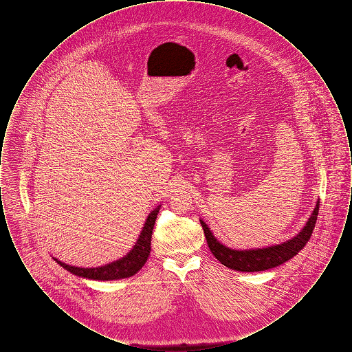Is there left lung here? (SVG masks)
I'll list each match as a JSON object with an SVG mask.
<instances>
[{
    "mask_svg": "<svg viewBox=\"0 0 352 352\" xmlns=\"http://www.w3.org/2000/svg\"><path fill=\"white\" fill-rule=\"evenodd\" d=\"M318 211L319 201H317V206L311 217L307 220L306 226L303 227L301 232L294 236L293 239L285 241L283 244L272 245L268 248L248 250V251L231 250L220 244L203 220H201V224L210 251L212 252V254L223 265L239 272H261V270H267V269L274 268L284 264L301 251L313 234V230L317 223Z\"/></svg>",
    "mask_w": 352,
    "mask_h": 352,
    "instance_id": "1",
    "label": "left lung"
}]
</instances>
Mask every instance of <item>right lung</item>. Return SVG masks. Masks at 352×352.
I'll return each mask as SVG.
<instances>
[{
  "label": "right lung",
  "mask_w": 352,
  "mask_h": 352,
  "mask_svg": "<svg viewBox=\"0 0 352 352\" xmlns=\"http://www.w3.org/2000/svg\"><path fill=\"white\" fill-rule=\"evenodd\" d=\"M160 207L161 206L154 208L149 214L133 250L118 261H113L111 264L98 267V268H78V267L67 265V264L59 261L58 258H54V260L60 267L71 272L72 274L84 277V278H89V280L108 281V280H120V278L131 277L144 267V264L146 263V260L151 254V232H153V227H154L157 215L160 212Z\"/></svg>",
  "instance_id": "add662e5"
}]
</instances>
